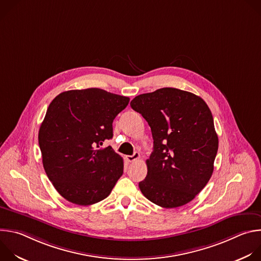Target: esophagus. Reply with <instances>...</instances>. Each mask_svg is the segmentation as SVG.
<instances>
[{
    "label": "esophagus",
    "instance_id": "34e87169",
    "mask_svg": "<svg viewBox=\"0 0 261 261\" xmlns=\"http://www.w3.org/2000/svg\"><path fill=\"white\" fill-rule=\"evenodd\" d=\"M140 158V154L138 153V152H135L133 155H131V156H126V159H127V161H129V162H134L135 160H137V159H139Z\"/></svg>",
    "mask_w": 261,
    "mask_h": 261
}]
</instances>
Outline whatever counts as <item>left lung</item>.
<instances>
[{"instance_id": "1", "label": "left lung", "mask_w": 261, "mask_h": 261, "mask_svg": "<svg viewBox=\"0 0 261 261\" xmlns=\"http://www.w3.org/2000/svg\"><path fill=\"white\" fill-rule=\"evenodd\" d=\"M130 105L154 139L141 193L166 208L190 202L210 180L219 145L207 104L190 92L163 88L136 96Z\"/></svg>"}]
</instances>
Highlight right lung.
I'll return each instance as SVG.
<instances>
[{
  "instance_id": "1",
  "label": "right lung",
  "mask_w": 261,
  "mask_h": 261,
  "mask_svg": "<svg viewBox=\"0 0 261 261\" xmlns=\"http://www.w3.org/2000/svg\"><path fill=\"white\" fill-rule=\"evenodd\" d=\"M129 98L91 88L58 95L40 126L44 170L68 201L90 205L106 198L124 170L123 158L103 141L113 138V122Z\"/></svg>"
}]
</instances>
